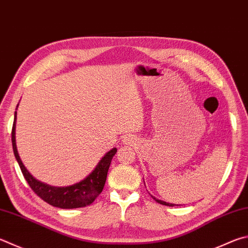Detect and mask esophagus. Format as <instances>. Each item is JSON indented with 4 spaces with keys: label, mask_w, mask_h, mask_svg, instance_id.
Segmentation results:
<instances>
[{
    "label": "esophagus",
    "mask_w": 248,
    "mask_h": 248,
    "mask_svg": "<svg viewBox=\"0 0 248 248\" xmlns=\"http://www.w3.org/2000/svg\"><path fill=\"white\" fill-rule=\"evenodd\" d=\"M124 141L125 143H127V144H131V142H133V141H132V138L130 137V136H127V137H125Z\"/></svg>",
    "instance_id": "esophagus-1"
}]
</instances>
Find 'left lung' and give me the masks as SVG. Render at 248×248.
I'll return each mask as SVG.
<instances>
[{"mask_svg":"<svg viewBox=\"0 0 248 248\" xmlns=\"http://www.w3.org/2000/svg\"><path fill=\"white\" fill-rule=\"evenodd\" d=\"M153 197V199H154L157 202H159V204H161V205H166V206H171V207H172V206H174V204H169V202H163V201H160V200H157V199H155V197L154 196H152Z\"/></svg>","mask_w":248,"mask_h":248,"instance_id":"left-lung-1","label":"left lung"}]
</instances>
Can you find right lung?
<instances>
[{
	"mask_svg": "<svg viewBox=\"0 0 248 248\" xmlns=\"http://www.w3.org/2000/svg\"><path fill=\"white\" fill-rule=\"evenodd\" d=\"M16 121V112L14 117V124L12 129V144L13 151L16 157V160L21 169V172L24 174L26 181L28 182L29 186L32 188V191L37 194L40 199H42L47 204L54 207L62 209H73L79 208V207H84L92 204L94 200L101 194L103 188H104L107 172H108L111 159L116 154L117 148H111L109 152H107L104 157L100 160L91 173L87 178L83 179L82 181L75 183L70 186H51L48 184L42 183L38 181L37 179L33 178L29 173V171L22 164L19 155H18L17 147H16V140H15V124Z\"/></svg>",
	"mask_w": 248,
	"mask_h": 248,
	"instance_id": "add662e5",
	"label": "right lung"
}]
</instances>
